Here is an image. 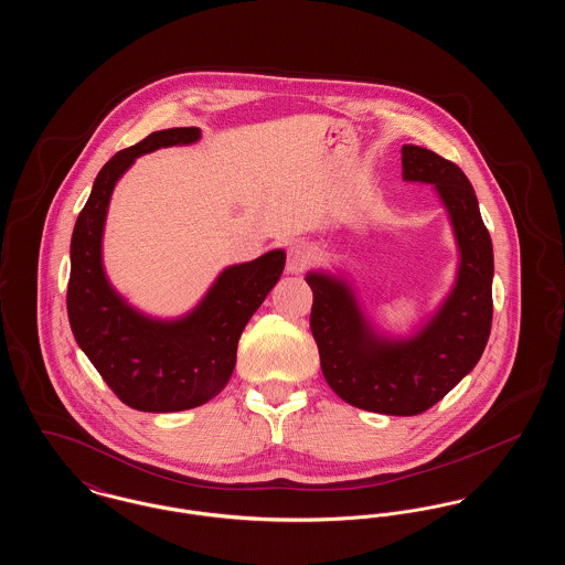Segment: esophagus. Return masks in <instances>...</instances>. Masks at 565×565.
<instances>
[{
  "instance_id": "34e87169",
  "label": "esophagus",
  "mask_w": 565,
  "mask_h": 565,
  "mask_svg": "<svg viewBox=\"0 0 565 565\" xmlns=\"http://www.w3.org/2000/svg\"><path fill=\"white\" fill-rule=\"evenodd\" d=\"M313 258V249L307 242H295L288 247V263H286V270L290 275H298L302 273L305 267L311 263Z\"/></svg>"
}]
</instances>
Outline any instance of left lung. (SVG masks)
<instances>
[{"mask_svg":"<svg viewBox=\"0 0 565 565\" xmlns=\"http://www.w3.org/2000/svg\"><path fill=\"white\" fill-rule=\"evenodd\" d=\"M404 182L431 184L456 235L451 292L411 337L381 334L345 277L309 270L311 332L328 385L339 398L383 415H419L443 401L483 355L493 316V247L470 180L428 148L403 146Z\"/></svg>","mask_w":565,"mask_h":565,"instance_id":"left-lung-1","label":"left lung"}]
</instances>
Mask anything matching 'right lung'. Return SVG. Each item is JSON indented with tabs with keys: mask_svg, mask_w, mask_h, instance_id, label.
<instances>
[{
	"mask_svg": "<svg viewBox=\"0 0 565 565\" xmlns=\"http://www.w3.org/2000/svg\"><path fill=\"white\" fill-rule=\"evenodd\" d=\"M199 137L196 127L164 129L111 157L97 173L72 235L67 316L74 339L109 390L146 413L194 408L224 390L235 371L243 328L286 265L284 249L233 265L217 275L190 313L175 320L150 318L111 288L102 242L116 182L137 157L189 146Z\"/></svg>",
	"mask_w": 565,
	"mask_h": 565,
	"instance_id": "obj_1",
	"label": "right lung"
}]
</instances>
